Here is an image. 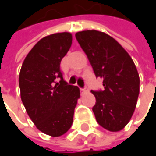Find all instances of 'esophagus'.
<instances>
[{
	"label": "esophagus",
	"instance_id": "obj_1",
	"mask_svg": "<svg viewBox=\"0 0 156 156\" xmlns=\"http://www.w3.org/2000/svg\"><path fill=\"white\" fill-rule=\"evenodd\" d=\"M80 91H81L82 93L87 92V91H88V87H83V88H80Z\"/></svg>",
	"mask_w": 156,
	"mask_h": 156
}]
</instances>
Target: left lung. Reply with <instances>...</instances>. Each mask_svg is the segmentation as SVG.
Segmentation results:
<instances>
[{
    "mask_svg": "<svg viewBox=\"0 0 156 156\" xmlns=\"http://www.w3.org/2000/svg\"><path fill=\"white\" fill-rule=\"evenodd\" d=\"M76 39L87 54L97 78L103 79L104 90L94 91L93 107L98 123L111 132L122 130L136 106L140 79L136 67L115 39L98 30H83Z\"/></svg>",
    "mask_w": 156,
    "mask_h": 156,
    "instance_id": "left-lung-1",
    "label": "left lung"
}]
</instances>
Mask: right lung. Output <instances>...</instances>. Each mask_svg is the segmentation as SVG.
<instances>
[{"label": "right lung", "instance_id": "add662e5", "mask_svg": "<svg viewBox=\"0 0 156 156\" xmlns=\"http://www.w3.org/2000/svg\"><path fill=\"white\" fill-rule=\"evenodd\" d=\"M72 44L69 32L42 38L25 58L19 77L21 101L36 127L50 136L72 126L80 91L63 79L60 62Z\"/></svg>", "mask_w": 156, "mask_h": 156}]
</instances>
